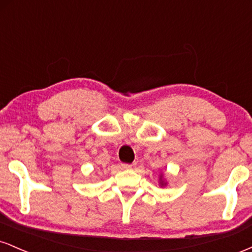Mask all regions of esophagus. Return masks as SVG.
I'll list each match as a JSON object with an SVG mask.
<instances>
[{
  "mask_svg": "<svg viewBox=\"0 0 252 252\" xmlns=\"http://www.w3.org/2000/svg\"><path fill=\"white\" fill-rule=\"evenodd\" d=\"M135 167V163L132 164H129V163H123L122 164V168L123 169H132Z\"/></svg>",
  "mask_w": 252,
  "mask_h": 252,
  "instance_id": "1",
  "label": "esophagus"
}]
</instances>
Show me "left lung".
<instances>
[{
	"label": "left lung",
	"mask_w": 252,
	"mask_h": 252,
	"mask_svg": "<svg viewBox=\"0 0 252 252\" xmlns=\"http://www.w3.org/2000/svg\"><path fill=\"white\" fill-rule=\"evenodd\" d=\"M160 184H161V186H164V185H166V182H164L163 179H162V175L160 176Z\"/></svg>",
	"instance_id": "8db88e82"
}]
</instances>
